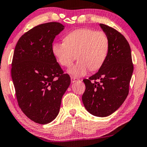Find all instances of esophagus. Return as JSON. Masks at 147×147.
Wrapping results in <instances>:
<instances>
[{
    "label": "esophagus",
    "instance_id": "34e87169",
    "mask_svg": "<svg viewBox=\"0 0 147 147\" xmlns=\"http://www.w3.org/2000/svg\"><path fill=\"white\" fill-rule=\"evenodd\" d=\"M71 81L72 83H74V82L79 81V79L77 78H75V77H74V76H72V77H71Z\"/></svg>",
    "mask_w": 147,
    "mask_h": 147
}]
</instances>
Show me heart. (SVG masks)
<instances>
[{
    "instance_id": "b5f03b06",
    "label": "heart",
    "mask_w": 147,
    "mask_h": 147,
    "mask_svg": "<svg viewBox=\"0 0 147 147\" xmlns=\"http://www.w3.org/2000/svg\"><path fill=\"white\" fill-rule=\"evenodd\" d=\"M109 39L103 31L80 29L67 34L64 43H55L52 54L63 67H69L76 59L79 60L68 69L76 77L86 75L88 70L96 71L103 65L109 51Z\"/></svg>"
}]
</instances>
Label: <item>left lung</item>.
<instances>
[{"mask_svg": "<svg viewBox=\"0 0 147 147\" xmlns=\"http://www.w3.org/2000/svg\"><path fill=\"white\" fill-rule=\"evenodd\" d=\"M100 26L109 39V51L97 73L83 80L86 90L82 99L88 112L106 117L116 112L127 97L133 65L131 50L125 37L109 26ZM92 80H94V83Z\"/></svg>", "mask_w": 147, "mask_h": 147, "instance_id": "left-lung-1", "label": "left lung"}]
</instances>
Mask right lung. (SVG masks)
Here are the masks:
<instances>
[{"mask_svg":"<svg viewBox=\"0 0 147 147\" xmlns=\"http://www.w3.org/2000/svg\"><path fill=\"white\" fill-rule=\"evenodd\" d=\"M57 22L37 25L16 45L11 76L20 108L29 119L46 124L57 117L71 83L52 54L54 39L64 29Z\"/></svg>","mask_w":147,"mask_h":147,"instance_id":"1","label":"right lung"}]
</instances>
